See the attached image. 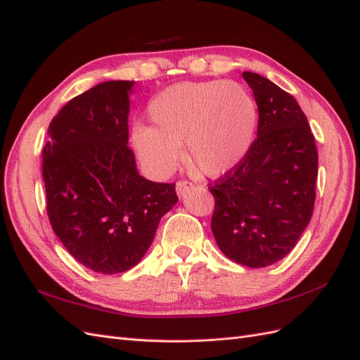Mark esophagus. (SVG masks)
Instances as JSON below:
<instances>
[{
	"instance_id": "esophagus-1",
	"label": "esophagus",
	"mask_w": 360,
	"mask_h": 360,
	"mask_svg": "<svg viewBox=\"0 0 360 360\" xmlns=\"http://www.w3.org/2000/svg\"><path fill=\"white\" fill-rule=\"evenodd\" d=\"M193 189V183L188 181V180H179L176 183V191L179 193V197H184L189 191Z\"/></svg>"
}]
</instances>
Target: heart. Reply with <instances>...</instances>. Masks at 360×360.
<instances>
[{"label": "heart", "mask_w": 360, "mask_h": 360, "mask_svg": "<svg viewBox=\"0 0 360 360\" xmlns=\"http://www.w3.org/2000/svg\"><path fill=\"white\" fill-rule=\"evenodd\" d=\"M148 117L153 126L135 127L132 144L151 172L167 176L183 144L188 165L216 177L234 168L252 146L258 108L237 82H181L153 97Z\"/></svg>", "instance_id": "heart-1"}]
</instances>
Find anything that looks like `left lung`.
<instances>
[{
    "label": "left lung",
    "mask_w": 360,
    "mask_h": 360,
    "mask_svg": "<svg viewBox=\"0 0 360 360\" xmlns=\"http://www.w3.org/2000/svg\"><path fill=\"white\" fill-rule=\"evenodd\" d=\"M258 106L257 138L217 179L212 231L222 252L248 267H267L296 246L308 226L319 174L315 139L297 101L264 76L243 72Z\"/></svg>",
    "instance_id": "8db88e82"
}]
</instances>
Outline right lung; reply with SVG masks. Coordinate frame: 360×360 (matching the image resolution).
Wrapping results in <instances>:
<instances>
[{
	"mask_svg": "<svg viewBox=\"0 0 360 360\" xmlns=\"http://www.w3.org/2000/svg\"><path fill=\"white\" fill-rule=\"evenodd\" d=\"M134 81H106L73 97L52 118L43 181L52 230L97 274L138 264L162 216L179 201L176 183L139 176L129 141Z\"/></svg>",
	"mask_w": 360,
	"mask_h": 360,
	"instance_id": "right-lung-1",
	"label": "right lung"
}]
</instances>
